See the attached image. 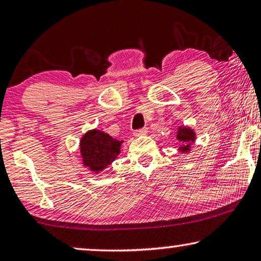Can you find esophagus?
Here are the masks:
<instances>
[{
	"label": "esophagus",
	"mask_w": 261,
	"mask_h": 261,
	"mask_svg": "<svg viewBox=\"0 0 261 261\" xmlns=\"http://www.w3.org/2000/svg\"><path fill=\"white\" fill-rule=\"evenodd\" d=\"M148 134V129L146 127H143V129H139V130H136L134 132V135L136 136V137H138V136H144Z\"/></svg>",
	"instance_id": "1"
}]
</instances>
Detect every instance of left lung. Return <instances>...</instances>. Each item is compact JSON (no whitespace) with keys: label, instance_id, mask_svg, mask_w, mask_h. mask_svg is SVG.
Returning a JSON list of instances; mask_svg holds the SVG:
<instances>
[{"label":"left lung","instance_id":"obj_1","mask_svg":"<svg viewBox=\"0 0 261 261\" xmlns=\"http://www.w3.org/2000/svg\"><path fill=\"white\" fill-rule=\"evenodd\" d=\"M179 142L182 143V146H179V150L183 152H188L190 149V145L195 142V132H194L192 129L189 127H185L181 126L178 127L177 131V137Z\"/></svg>","mask_w":261,"mask_h":261}]
</instances>
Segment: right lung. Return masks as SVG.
<instances>
[{
	"mask_svg": "<svg viewBox=\"0 0 261 261\" xmlns=\"http://www.w3.org/2000/svg\"><path fill=\"white\" fill-rule=\"evenodd\" d=\"M122 143L100 130L86 132L80 141L84 166L91 171H102L118 156Z\"/></svg>",
	"mask_w": 261,
	"mask_h": 261,
	"instance_id": "obj_1",
	"label": "right lung"
}]
</instances>
